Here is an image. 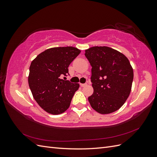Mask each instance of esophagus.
Listing matches in <instances>:
<instances>
[{
  "mask_svg": "<svg viewBox=\"0 0 157 157\" xmlns=\"http://www.w3.org/2000/svg\"><path fill=\"white\" fill-rule=\"evenodd\" d=\"M80 86L84 87V86H86V85H87V84H80Z\"/></svg>",
  "mask_w": 157,
  "mask_h": 157,
  "instance_id": "1",
  "label": "esophagus"
}]
</instances>
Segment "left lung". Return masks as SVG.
Returning <instances> with one entry per match:
<instances>
[{
	"instance_id": "8db88e82",
	"label": "left lung",
	"mask_w": 157,
	"mask_h": 157,
	"mask_svg": "<svg viewBox=\"0 0 157 157\" xmlns=\"http://www.w3.org/2000/svg\"><path fill=\"white\" fill-rule=\"evenodd\" d=\"M92 66L94 92L88 97L96 112L106 115L118 110L131 92L134 71L126 57L107 46H93L85 50Z\"/></svg>"
}]
</instances>
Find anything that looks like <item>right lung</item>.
<instances>
[{
  "instance_id": "add662e5",
  "label": "right lung",
  "mask_w": 157,
  "mask_h": 157,
  "mask_svg": "<svg viewBox=\"0 0 157 157\" xmlns=\"http://www.w3.org/2000/svg\"><path fill=\"white\" fill-rule=\"evenodd\" d=\"M73 46L48 48L32 61L28 83L39 106L52 115H59L69 107L79 84L61 79L68 74L70 63L80 53Z\"/></svg>"
}]
</instances>
